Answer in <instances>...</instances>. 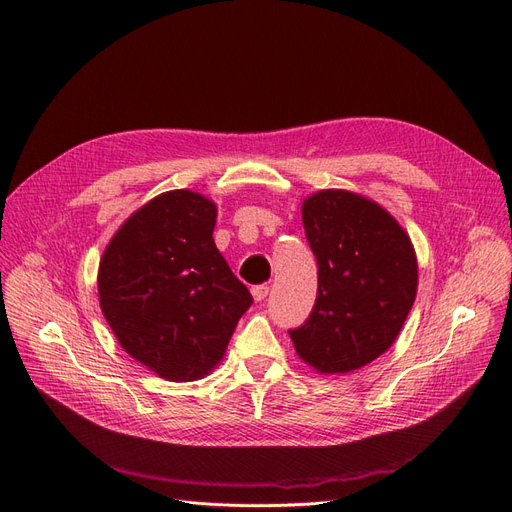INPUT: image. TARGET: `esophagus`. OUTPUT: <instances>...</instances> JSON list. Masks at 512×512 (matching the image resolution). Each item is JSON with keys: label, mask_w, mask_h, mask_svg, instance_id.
Masks as SVG:
<instances>
[{"label": "esophagus", "mask_w": 512, "mask_h": 512, "mask_svg": "<svg viewBox=\"0 0 512 512\" xmlns=\"http://www.w3.org/2000/svg\"><path fill=\"white\" fill-rule=\"evenodd\" d=\"M268 293H270V286L268 284H259V286L251 288V295H253L255 301H263L265 297H268Z\"/></svg>", "instance_id": "obj_1"}]
</instances>
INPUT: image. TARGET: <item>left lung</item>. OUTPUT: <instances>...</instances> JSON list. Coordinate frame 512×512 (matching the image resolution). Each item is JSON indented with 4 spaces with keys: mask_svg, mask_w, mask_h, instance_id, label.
I'll return each mask as SVG.
<instances>
[{
    "mask_svg": "<svg viewBox=\"0 0 512 512\" xmlns=\"http://www.w3.org/2000/svg\"><path fill=\"white\" fill-rule=\"evenodd\" d=\"M301 217L318 259V297L288 335L316 372L360 370L395 343L414 305V244L387 209L349 190L309 194Z\"/></svg>",
    "mask_w": 512,
    "mask_h": 512,
    "instance_id": "obj_1",
    "label": "left lung"
}]
</instances>
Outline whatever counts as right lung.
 Returning <instances> with one entry per match:
<instances>
[{"instance_id":"1","label":"right lung","mask_w":512,"mask_h":512,"mask_svg":"<svg viewBox=\"0 0 512 512\" xmlns=\"http://www.w3.org/2000/svg\"><path fill=\"white\" fill-rule=\"evenodd\" d=\"M215 219L207 196L163 192L123 221L100 259L98 295L110 330L165 381L207 376L253 303L215 247Z\"/></svg>"}]
</instances>
